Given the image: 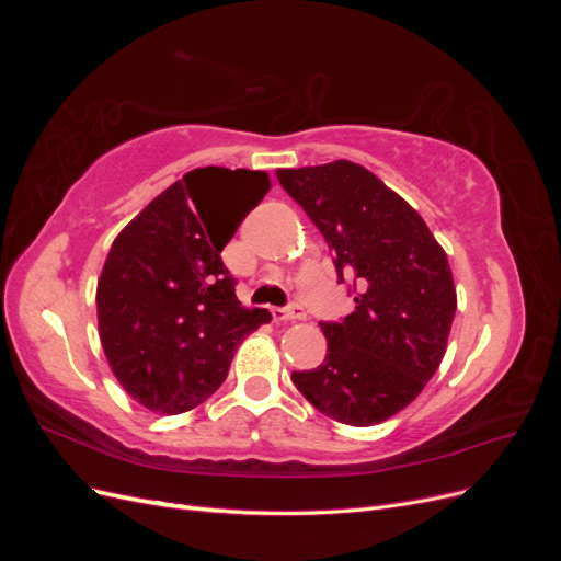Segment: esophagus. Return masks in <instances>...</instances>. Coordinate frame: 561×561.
Masks as SVG:
<instances>
[{
  "label": "esophagus",
  "mask_w": 561,
  "mask_h": 561,
  "mask_svg": "<svg viewBox=\"0 0 561 561\" xmlns=\"http://www.w3.org/2000/svg\"><path fill=\"white\" fill-rule=\"evenodd\" d=\"M271 316H274L276 322H287V320H304L307 313H304L301 307H293V309H271Z\"/></svg>",
  "instance_id": "obj_1"
}]
</instances>
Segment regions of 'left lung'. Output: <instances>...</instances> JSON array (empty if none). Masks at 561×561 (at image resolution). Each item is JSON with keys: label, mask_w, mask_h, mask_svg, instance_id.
<instances>
[{"label": "left lung", "mask_w": 561, "mask_h": 561, "mask_svg": "<svg viewBox=\"0 0 561 561\" xmlns=\"http://www.w3.org/2000/svg\"><path fill=\"white\" fill-rule=\"evenodd\" d=\"M276 175L355 295L344 322H320L325 360L293 371V381L325 416L377 426L416 400L445 358L456 313L447 252L410 203L358 163L339 159Z\"/></svg>", "instance_id": "1"}]
</instances>
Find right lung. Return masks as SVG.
<instances>
[{
    "label": "right lung",
    "mask_w": 561,
    "mask_h": 561,
    "mask_svg": "<svg viewBox=\"0 0 561 561\" xmlns=\"http://www.w3.org/2000/svg\"><path fill=\"white\" fill-rule=\"evenodd\" d=\"M271 190L264 171L196 168L116 236L98 278V330L126 393L157 414L194 410L271 320L236 299L219 252Z\"/></svg>",
    "instance_id": "right-lung-1"
}]
</instances>
